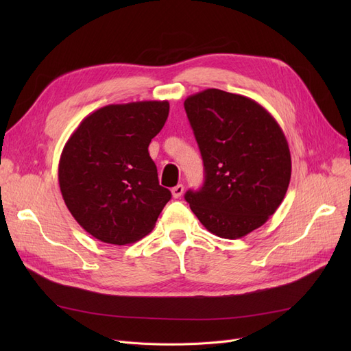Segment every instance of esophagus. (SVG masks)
I'll list each match as a JSON object with an SVG mask.
<instances>
[{"label": "esophagus", "instance_id": "esophagus-1", "mask_svg": "<svg viewBox=\"0 0 351 351\" xmlns=\"http://www.w3.org/2000/svg\"><path fill=\"white\" fill-rule=\"evenodd\" d=\"M183 192H184V186H183V184H177V186H174V187L171 189V193H173V197H174V199L182 197Z\"/></svg>", "mask_w": 351, "mask_h": 351}]
</instances>
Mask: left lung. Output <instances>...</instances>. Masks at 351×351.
Wrapping results in <instances>:
<instances>
[{
    "label": "left lung",
    "mask_w": 351,
    "mask_h": 351,
    "mask_svg": "<svg viewBox=\"0 0 351 351\" xmlns=\"http://www.w3.org/2000/svg\"><path fill=\"white\" fill-rule=\"evenodd\" d=\"M205 167V182L184 199L208 231L240 239L278 209L291 177L289 143L262 105L206 89L184 101Z\"/></svg>",
    "instance_id": "left-lung-1"
}]
</instances>
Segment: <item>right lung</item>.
I'll use <instances>...</instances> for the list:
<instances>
[{
    "mask_svg": "<svg viewBox=\"0 0 351 351\" xmlns=\"http://www.w3.org/2000/svg\"><path fill=\"white\" fill-rule=\"evenodd\" d=\"M168 111V101L107 105L70 136L58 164L61 195L95 239L119 246L141 240L171 199L147 152Z\"/></svg>",
    "mask_w": 351,
    "mask_h": 351,
    "instance_id": "1",
    "label": "right lung"
}]
</instances>
